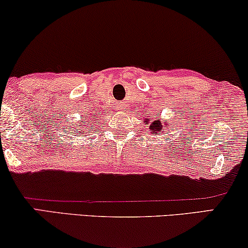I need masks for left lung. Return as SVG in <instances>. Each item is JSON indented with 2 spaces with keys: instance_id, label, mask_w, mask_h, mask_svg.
Returning <instances> with one entry per match:
<instances>
[{
  "instance_id": "left-lung-1",
  "label": "left lung",
  "mask_w": 248,
  "mask_h": 248,
  "mask_svg": "<svg viewBox=\"0 0 248 248\" xmlns=\"http://www.w3.org/2000/svg\"><path fill=\"white\" fill-rule=\"evenodd\" d=\"M148 123V121H145V124ZM167 125V124H166ZM150 128H151V131L154 132V134H160L161 132H164V131H161V128H162V123L160 121H155V122H152V124L150 125Z\"/></svg>"
}]
</instances>
